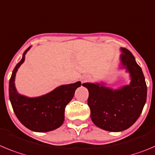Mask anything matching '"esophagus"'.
I'll use <instances>...</instances> for the list:
<instances>
[{
    "instance_id": "1",
    "label": "esophagus",
    "mask_w": 155,
    "mask_h": 155,
    "mask_svg": "<svg viewBox=\"0 0 155 155\" xmlns=\"http://www.w3.org/2000/svg\"><path fill=\"white\" fill-rule=\"evenodd\" d=\"M88 80H89V77L87 76H83V77L81 78V82L82 83H86Z\"/></svg>"
}]
</instances>
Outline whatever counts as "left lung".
<instances>
[{
	"instance_id": "8db88e82",
	"label": "left lung",
	"mask_w": 155,
	"mask_h": 155,
	"mask_svg": "<svg viewBox=\"0 0 155 155\" xmlns=\"http://www.w3.org/2000/svg\"><path fill=\"white\" fill-rule=\"evenodd\" d=\"M121 63L130 74V84L116 90L100 84H83L89 91L87 104L92 120L98 127L111 132L131 127L140 117L147 99V85L141 68L129 50L121 48Z\"/></svg>"
}]
</instances>
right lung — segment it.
<instances>
[{"instance_id":"1","label":"right lung","mask_w":155,"mask_h":155,"mask_svg":"<svg viewBox=\"0 0 155 155\" xmlns=\"http://www.w3.org/2000/svg\"><path fill=\"white\" fill-rule=\"evenodd\" d=\"M25 51L21 60L17 64L9 82V99L15 115L28 129L35 132H48L58 128L65 119V109L72 99L81 82L63 85L46 95L28 98L18 93L15 86L16 72L25 61Z\"/></svg>"}]
</instances>
